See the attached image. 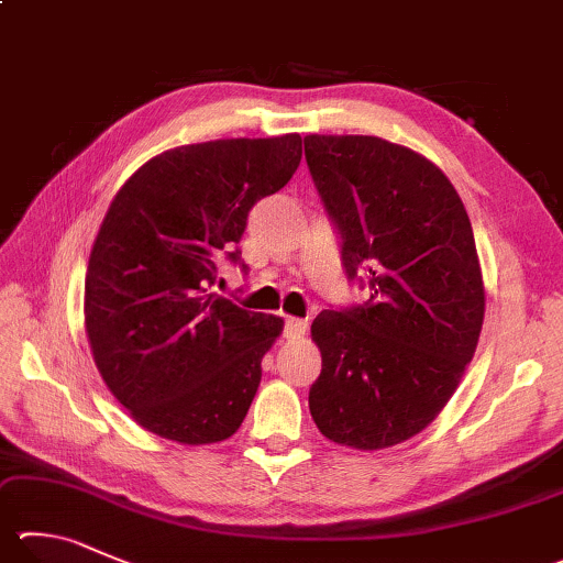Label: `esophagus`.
<instances>
[{
	"label": "esophagus",
	"instance_id": "34e87169",
	"mask_svg": "<svg viewBox=\"0 0 563 563\" xmlns=\"http://www.w3.org/2000/svg\"><path fill=\"white\" fill-rule=\"evenodd\" d=\"M305 332H308V322L298 320V317H285V336H302Z\"/></svg>",
	"mask_w": 563,
	"mask_h": 563
}]
</instances>
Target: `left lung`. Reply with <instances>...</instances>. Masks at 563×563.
<instances>
[{
	"mask_svg": "<svg viewBox=\"0 0 563 563\" xmlns=\"http://www.w3.org/2000/svg\"><path fill=\"white\" fill-rule=\"evenodd\" d=\"M314 189L369 300L322 310L310 413L334 443L379 451L421 433L473 360L485 288L457 191L418 152L369 135L305 137Z\"/></svg>",
	"mask_w": 563,
	"mask_h": 563,
	"instance_id": "left-lung-1",
	"label": "left lung"
}]
</instances>
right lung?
Listing matches in <instances>:
<instances>
[{"label":"right lung","mask_w":563,"mask_h":563,"mask_svg":"<svg viewBox=\"0 0 563 563\" xmlns=\"http://www.w3.org/2000/svg\"><path fill=\"white\" fill-rule=\"evenodd\" d=\"M300 135L213 140L162 152L122 187L86 273V332L112 396L150 433L184 445L227 441L261 384L283 320L211 292L255 201L280 191Z\"/></svg>","instance_id":"right-lung-1"}]
</instances>
